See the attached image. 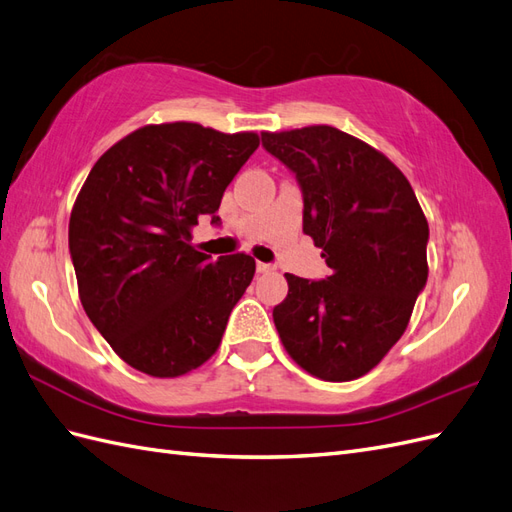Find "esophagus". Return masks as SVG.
I'll return each instance as SVG.
<instances>
[{
	"mask_svg": "<svg viewBox=\"0 0 512 512\" xmlns=\"http://www.w3.org/2000/svg\"><path fill=\"white\" fill-rule=\"evenodd\" d=\"M272 270H274L272 264H264V261H257V272L266 274V272H272Z\"/></svg>",
	"mask_w": 512,
	"mask_h": 512,
	"instance_id": "esophagus-1",
	"label": "esophagus"
}]
</instances>
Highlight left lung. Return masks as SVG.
Returning a JSON list of instances; mask_svg holds the SVG:
<instances>
[{
	"label": "left lung",
	"mask_w": 512,
	"mask_h": 512,
	"mask_svg": "<svg viewBox=\"0 0 512 512\" xmlns=\"http://www.w3.org/2000/svg\"><path fill=\"white\" fill-rule=\"evenodd\" d=\"M296 175L302 231L330 276L285 274L274 306L279 337L304 371L326 382L369 373L401 339L427 285L429 225L405 175L371 145L332 126L261 133Z\"/></svg>",
	"instance_id": "left-lung-1"
}]
</instances>
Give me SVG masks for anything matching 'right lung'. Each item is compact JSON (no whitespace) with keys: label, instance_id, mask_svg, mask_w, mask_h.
<instances>
[{"label":"right lung","instance_id":"1","mask_svg":"<svg viewBox=\"0 0 512 512\" xmlns=\"http://www.w3.org/2000/svg\"><path fill=\"white\" fill-rule=\"evenodd\" d=\"M257 145L255 133L193 122L143 126L87 175L70 214V259L87 317L133 369L178 377L221 343L255 259L199 253L191 227L199 216L221 225L225 188Z\"/></svg>","mask_w":512,"mask_h":512}]
</instances>
